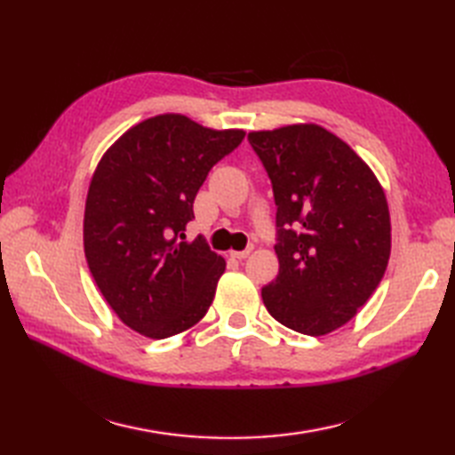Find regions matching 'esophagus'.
Returning <instances> with one entry per match:
<instances>
[{"mask_svg": "<svg viewBox=\"0 0 455 455\" xmlns=\"http://www.w3.org/2000/svg\"><path fill=\"white\" fill-rule=\"evenodd\" d=\"M252 250H254V244H248L244 250H238V252H228V254L233 256V258H236V259H244V258L250 256V252H252Z\"/></svg>", "mask_w": 455, "mask_h": 455, "instance_id": "esophagus-1", "label": "esophagus"}]
</instances>
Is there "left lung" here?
I'll return each mask as SVG.
<instances>
[{
  "mask_svg": "<svg viewBox=\"0 0 455 455\" xmlns=\"http://www.w3.org/2000/svg\"><path fill=\"white\" fill-rule=\"evenodd\" d=\"M272 181L279 274L262 287L277 323L321 336L379 285L391 254L387 199L367 164L318 124L248 134Z\"/></svg>",
  "mask_w": 455,
  "mask_h": 455,
  "instance_id": "left-lung-1",
  "label": "left lung"
}]
</instances>
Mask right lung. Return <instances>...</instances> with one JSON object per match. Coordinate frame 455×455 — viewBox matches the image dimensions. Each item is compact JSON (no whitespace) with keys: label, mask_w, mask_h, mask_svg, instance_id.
Here are the masks:
<instances>
[{"label":"right lung","mask_w":455,"mask_h":455,"mask_svg":"<svg viewBox=\"0 0 455 455\" xmlns=\"http://www.w3.org/2000/svg\"><path fill=\"white\" fill-rule=\"evenodd\" d=\"M243 139L244 131L168 113L129 129L98 164L85 199V259L132 331L162 340L209 311L227 264L205 238L186 243L183 233L211 168Z\"/></svg>","instance_id":"1"}]
</instances>
